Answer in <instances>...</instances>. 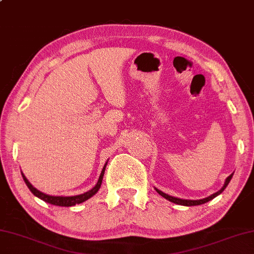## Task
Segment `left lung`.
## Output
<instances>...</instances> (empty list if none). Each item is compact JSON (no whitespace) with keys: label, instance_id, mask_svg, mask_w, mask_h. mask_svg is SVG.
<instances>
[{"label":"left lung","instance_id":"left-lung-1","mask_svg":"<svg viewBox=\"0 0 254 254\" xmlns=\"http://www.w3.org/2000/svg\"><path fill=\"white\" fill-rule=\"evenodd\" d=\"M233 175H234V173H233V174H230L229 176H228V178L226 179V182H225V185H223L222 188L220 189V190L218 191V192L213 193V194H211V196H208V197H206V198H203V199H197V200H191V199H181V198H176V197L170 196V194H167V193H164L163 191L158 190L157 188H154V189H156V191H157L158 193L160 194V196H163L164 198H166L167 200L172 201V203H174V204H178V205H183V206H194V205H201V204H205V203H207V201H209V200H211V199H213V198H215L216 196H218V194L221 193L222 191L226 189V187L228 186V183L230 182V180H231V178H233Z\"/></svg>","mask_w":254,"mask_h":254}]
</instances>
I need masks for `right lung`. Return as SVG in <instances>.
I'll return each instance as SVG.
<instances>
[{"label":"right lung","mask_w":254,"mask_h":254,"mask_svg":"<svg viewBox=\"0 0 254 254\" xmlns=\"http://www.w3.org/2000/svg\"><path fill=\"white\" fill-rule=\"evenodd\" d=\"M108 164V163H106ZM106 164L104 165V167H103L102 173L100 175V179H98V181L96 183V186L94 187L93 189L87 191V192L81 193V194H76V196H69V197H64V196H50V194H46L41 192V191H39L36 188H34L31 183L28 182V180L25 178V175L21 173V175H23V179L25 183H26V186L28 187V189L32 191V193L34 194V196L39 197L40 199H42L43 201H46V203H49L51 205H56V206H65V207H68V206H74L75 204H80V203H83L84 200L89 199L90 197H93L95 193L97 192L98 190L101 188V185H102V180H103V176H104V172H105V167H106Z\"/></svg>","instance_id":"add662e5"}]
</instances>
